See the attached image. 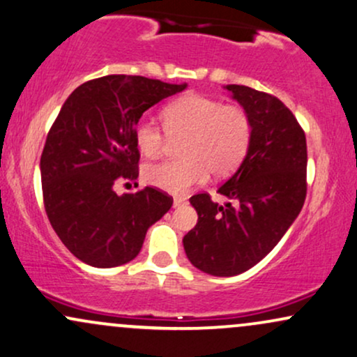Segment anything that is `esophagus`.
Wrapping results in <instances>:
<instances>
[{"mask_svg":"<svg viewBox=\"0 0 357 357\" xmlns=\"http://www.w3.org/2000/svg\"><path fill=\"white\" fill-rule=\"evenodd\" d=\"M187 202V197H175L174 199V207L177 208V207H180V205H183Z\"/></svg>","mask_w":357,"mask_h":357,"instance_id":"1","label":"esophagus"}]
</instances>
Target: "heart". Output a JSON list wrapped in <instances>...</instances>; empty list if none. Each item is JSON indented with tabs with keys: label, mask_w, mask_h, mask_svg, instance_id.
Returning a JSON list of instances; mask_svg holds the SVG:
<instances>
[{
	"label": "heart",
	"mask_w": 357,
	"mask_h": 357,
	"mask_svg": "<svg viewBox=\"0 0 357 357\" xmlns=\"http://www.w3.org/2000/svg\"><path fill=\"white\" fill-rule=\"evenodd\" d=\"M163 130L169 137L183 135L177 160L146 165L144 180L149 185L183 194L208 177H225L241 167L252 142V120L244 107L222 103L219 98L187 93L167 105L162 112ZM133 140L144 157H158L165 149V135L153 121L140 120Z\"/></svg>",
	"instance_id": "1"
}]
</instances>
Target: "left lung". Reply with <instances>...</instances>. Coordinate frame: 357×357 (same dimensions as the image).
Here are the masks:
<instances>
[{
    "label": "left lung",
    "mask_w": 357,
    "mask_h": 357,
    "mask_svg": "<svg viewBox=\"0 0 357 357\" xmlns=\"http://www.w3.org/2000/svg\"><path fill=\"white\" fill-rule=\"evenodd\" d=\"M252 120V142L236 174L208 194L190 197L199 220L183 237L197 269L229 278L249 271L279 244L307 194L305 133L278 96L244 85L225 86Z\"/></svg>",
    "instance_id": "left-lung-1"
}]
</instances>
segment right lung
<instances>
[{"label": "right lung", "instance_id": "add662e5", "mask_svg": "<svg viewBox=\"0 0 357 357\" xmlns=\"http://www.w3.org/2000/svg\"><path fill=\"white\" fill-rule=\"evenodd\" d=\"M185 86L108 75L63 103L41 153V187L50 224L82 262L107 269L133 261L150 225L170 211L174 199L158 188L119 195L115 185L138 177L133 128L140 116Z\"/></svg>", "mask_w": 357, "mask_h": 357}]
</instances>
